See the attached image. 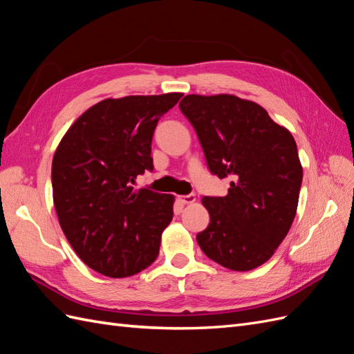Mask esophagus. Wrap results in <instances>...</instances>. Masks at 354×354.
<instances>
[{"label":"esophagus","instance_id":"34e87169","mask_svg":"<svg viewBox=\"0 0 354 354\" xmlns=\"http://www.w3.org/2000/svg\"><path fill=\"white\" fill-rule=\"evenodd\" d=\"M179 202L184 205H192L196 202V196L194 194H187V196H179Z\"/></svg>","mask_w":354,"mask_h":354}]
</instances>
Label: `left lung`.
Instances as JSON below:
<instances>
[{"label":"left lung","instance_id":"1","mask_svg":"<svg viewBox=\"0 0 354 354\" xmlns=\"http://www.w3.org/2000/svg\"><path fill=\"white\" fill-rule=\"evenodd\" d=\"M179 109L211 174L232 178L227 196L202 198L211 223L197 234L198 245L224 268L256 269L274 256L296 215L302 166L293 136L236 95H185Z\"/></svg>","mask_w":354,"mask_h":354}]
</instances>
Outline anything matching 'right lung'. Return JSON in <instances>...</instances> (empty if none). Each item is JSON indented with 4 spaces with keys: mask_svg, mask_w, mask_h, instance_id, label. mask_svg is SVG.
<instances>
[{
    "mask_svg": "<svg viewBox=\"0 0 354 354\" xmlns=\"http://www.w3.org/2000/svg\"><path fill=\"white\" fill-rule=\"evenodd\" d=\"M180 93L106 98L61 139L52 161L53 205L70 245L86 266L111 278L147 269L174 218L171 194L133 184L152 170L151 142Z\"/></svg>",
    "mask_w": 354,
    "mask_h": 354,
    "instance_id": "obj_1",
    "label": "right lung"
}]
</instances>
